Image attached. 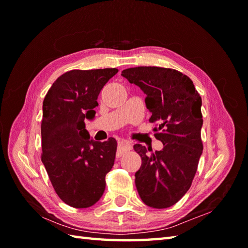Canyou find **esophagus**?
Listing matches in <instances>:
<instances>
[{
  "label": "esophagus",
  "mask_w": 248,
  "mask_h": 248,
  "mask_svg": "<svg viewBox=\"0 0 248 248\" xmlns=\"http://www.w3.org/2000/svg\"><path fill=\"white\" fill-rule=\"evenodd\" d=\"M131 148H132V145H131L129 140L119 141V143H118V155H117L121 156L124 154V152L131 150Z\"/></svg>",
  "instance_id": "34e87169"
}]
</instances>
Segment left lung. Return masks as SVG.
Listing matches in <instances>:
<instances>
[{"label":"left lung","instance_id":"obj_1","mask_svg":"<svg viewBox=\"0 0 248 248\" xmlns=\"http://www.w3.org/2000/svg\"><path fill=\"white\" fill-rule=\"evenodd\" d=\"M121 76L146 93L149 121L155 124V136L164 146L150 154L145 146H133L141 157L136 188L149 207L170 208L191 187L202 154V97L191 78L170 68H128Z\"/></svg>","mask_w":248,"mask_h":248}]
</instances>
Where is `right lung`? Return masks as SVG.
I'll return each instance as SVG.
<instances>
[{
  "label": "right lung",
  "mask_w": 248,
  "mask_h": 248,
  "mask_svg": "<svg viewBox=\"0 0 248 248\" xmlns=\"http://www.w3.org/2000/svg\"><path fill=\"white\" fill-rule=\"evenodd\" d=\"M118 69L70 70L46 93L41 120V161L59 197L70 207H92L105 189L117 141L89 139L85 120L93 119L100 92Z\"/></svg>",
  "instance_id": "obj_1"
}]
</instances>
